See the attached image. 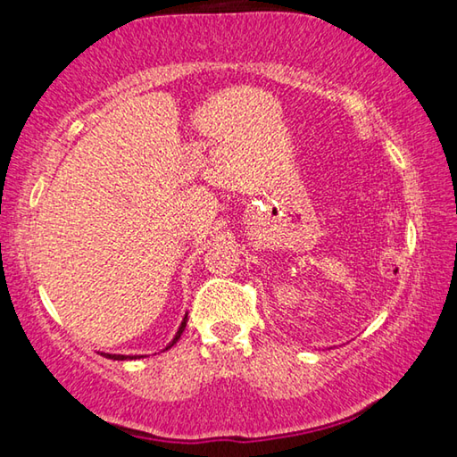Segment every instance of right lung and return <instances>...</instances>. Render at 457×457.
Instances as JSON below:
<instances>
[{
    "instance_id": "1",
    "label": "right lung",
    "mask_w": 457,
    "mask_h": 457,
    "mask_svg": "<svg viewBox=\"0 0 457 457\" xmlns=\"http://www.w3.org/2000/svg\"><path fill=\"white\" fill-rule=\"evenodd\" d=\"M185 324H187V314H185V319H183V322H181V327H179V330H177V335H175V338L171 340V343H169V346L167 349H171V346L177 343V340L181 338V335H183V330H185ZM103 354V357H106V359H114V361H127V359H137V357H127V354H108V353H100Z\"/></svg>"
}]
</instances>
